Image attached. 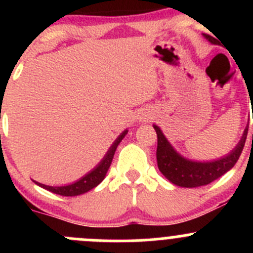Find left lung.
Wrapping results in <instances>:
<instances>
[{"label":"left lung","instance_id":"1","mask_svg":"<svg viewBox=\"0 0 253 253\" xmlns=\"http://www.w3.org/2000/svg\"><path fill=\"white\" fill-rule=\"evenodd\" d=\"M207 38V37H206ZM208 39V38H207ZM211 42V39H208ZM158 136L157 162L160 172L176 186L181 187H200L208 185L228 172L241 155L249 128H245L241 141L226 157L214 162H192L181 157L168 142L158 126H154Z\"/></svg>","mask_w":253,"mask_h":253}]
</instances>
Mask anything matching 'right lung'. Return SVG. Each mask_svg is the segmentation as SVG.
<instances>
[{
  "instance_id": "obj_1",
  "label": "right lung",
  "mask_w": 253,
  "mask_h": 253,
  "mask_svg": "<svg viewBox=\"0 0 253 253\" xmlns=\"http://www.w3.org/2000/svg\"><path fill=\"white\" fill-rule=\"evenodd\" d=\"M127 129L126 131L122 132L119 137L116 138V141L112 143V145L110 147V149L108 150L106 155L104 157V159L101 160L100 164H98V167L94 168L90 172H88L85 176H83L82 178H79L78 181L76 182L71 183V185H66V186H46L44 183H40L34 181L38 186L40 187L45 188V190L50 191V192L56 193V195H60V196H66V197H72V196H78L82 195V193H85L88 191H90L91 188L96 187L101 181L104 180L105 177L106 172H108L109 168H110L111 162H112V158H114L115 154V150H116L117 145L120 144V142L124 139V137L127 134Z\"/></svg>"
}]
</instances>
